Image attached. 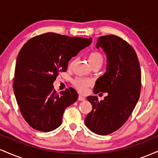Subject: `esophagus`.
Masks as SVG:
<instances>
[{"label":"esophagus","instance_id":"34e87169","mask_svg":"<svg viewBox=\"0 0 158 158\" xmlns=\"http://www.w3.org/2000/svg\"><path fill=\"white\" fill-rule=\"evenodd\" d=\"M78 99H79V101H85V98L83 97L82 96H79V98H78Z\"/></svg>","mask_w":158,"mask_h":158}]
</instances>
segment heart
I'll return each instance as SVG.
<instances>
[{
  "label": "heart",
  "instance_id": "heart-1",
  "mask_svg": "<svg viewBox=\"0 0 158 158\" xmlns=\"http://www.w3.org/2000/svg\"><path fill=\"white\" fill-rule=\"evenodd\" d=\"M88 61L92 67L100 65L102 66L103 63V56L99 52L92 51L88 55ZM76 61V59H73L69 63V68H72ZM92 84V81L90 79H84V78H77L73 81V85L81 93H85L88 90V87Z\"/></svg>",
  "mask_w": 158,
  "mask_h": 158
}]
</instances>
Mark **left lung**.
<instances>
[{
  "label": "left lung",
  "instance_id": "1",
  "mask_svg": "<svg viewBox=\"0 0 158 158\" xmlns=\"http://www.w3.org/2000/svg\"><path fill=\"white\" fill-rule=\"evenodd\" d=\"M107 56L106 72L96 81L94 93H108L103 100L97 96L87 97L92 110L85 119L94 133L107 135L126 122L138 101L141 89V70L134 48L117 35L100 36L97 48Z\"/></svg>",
  "mask_w": 158,
  "mask_h": 158
}]
</instances>
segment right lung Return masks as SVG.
Listing matches in <instances>:
<instances>
[{
  "instance_id": "right-lung-1",
  "label": "right lung",
  "mask_w": 158,
  "mask_h": 158,
  "mask_svg": "<svg viewBox=\"0 0 158 158\" xmlns=\"http://www.w3.org/2000/svg\"><path fill=\"white\" fill-rule=\"evenodd\" d=\"M91 41V38L48 32L30 39L21 49L13 90L20 111L34 129L48 132L61 126L65 108L77 100L78 94L69 88L58 94L52 83L66 71L70 59Z\"/></svg>"
}]
</instances>
